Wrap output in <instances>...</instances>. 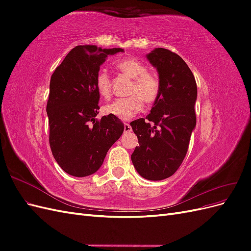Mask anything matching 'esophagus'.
Listing matches in <instances>:
<instances>
[{"instance_id": "34e87169", "label": "esophagus", "mask_w": 251, "mask_h": 251, "mask_svg": "<svg viewBox=\"0 0 251 251\" xmlns=\"http://www.w3.org/2000/svg\"><path fill=\"white\" fill-rule=\"evenodd\" d=\"M130 132H132V126L128 125V124H126L125 125V134H127V133H130Z\"/></svg>"}]
</instances>
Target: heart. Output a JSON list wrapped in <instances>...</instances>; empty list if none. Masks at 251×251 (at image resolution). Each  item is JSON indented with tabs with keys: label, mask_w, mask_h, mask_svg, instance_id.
<instances>
[{
	"label": "heart",
	"mask_w": 251,
	"mask_h": 251,
	"mask_svg": "<svg viewBox=\"0 0 251 251\" xmlns=\"http://www.w3.org/2000/svg\"><path fill=\"white\" fill-rule=\"evenodd\" d=\"M115 68L132 78L125 98H117L103 108L104 112L120 119H130L142 111L143 100L154 103L161 93V80L158 74L147 70L146 64L135 57H125L115 62ZM95 88L101 97L108 98L112 92V79L108 71L101 68L95 75Z\"/></svg>",
	"instance_id": "1"
}]
</instances>
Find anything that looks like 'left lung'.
<instances>
[{
	"mask_svg": "<svg viewBox=\"0 0 251 251\" xmlns=\"http://www.w3.org/2000/svg\"><path fill=\"white\" fill-rule=\"evenodd\" d=\"M147 57L158 71L161 93L146 119L131 123L138 138L131 159L141 177L158 181L176 173L186 156L197 121V83L175 52L156 48Z\"/></svg>",
	"mask_w": 251,
	"mask_h": 251,
	"instance_id": "left-lung-1",
	"label": "left lung"
}]
</instances>
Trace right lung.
I'll return each instance as SVG.
<instances>
[{"label":"right lung","mask_w":251,"mask_h":251,"mask_svg":"<svg viewBox=\"0 0 251 251\" xmlns=\"http://www.w3.org/2000/svg\"><path fill=\"white\" fill-rule=\"evenodd\" d=\"M121 48L76 46L51 75L47 101L49 143L60 168L74 177H86L100 170L109 149L125 126L109 114L95 118L100 95L95 75L108 55Z\"/></svg>","instance_id":"obj_1"}]
</instances>
